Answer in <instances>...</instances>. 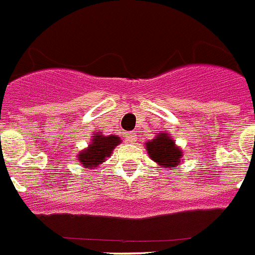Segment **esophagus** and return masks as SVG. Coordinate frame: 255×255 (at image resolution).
Listing matches in <instances>:
<instances>
[{"label":"esophagus","instance_id":"34e87169","mask_svg":"<svg viewBox=\"0 0 255 255\" xmlns=\"http://www.w3.org/2000/svg\"><path fill=\"white\" fill-rule=\"evenodd\" d=\"M126 139H127L128 142H136L137 136L134 133H126Z\"/></svg>","mask_w":255,"mask_h":255}]
</instances>
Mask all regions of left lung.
<instances>
[{"label": "left lung", "instance_id": "obj_1", "mask_svg": "<svg viewBox=\"0 0 255 255\" xmlns=\"http://www.w3.org/2000/svg\"><path fill=\"white\" fill-rule=\"evenodd\" d=\"M147 152L151 159L165 167L176 166L182 157V151L176 147L174 139L166 133H159L153 141L147 142Z\"/></svg>", "mask_w": 255, "mask_h": 255}]
</instances>
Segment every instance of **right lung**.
I'll return each instance as SVG.
<instances>
[{
	"label": "right lung",
	"instance_id": "1",
	"mask_svg": "<svg viewBox=\"0 0 255 255\" xmlns=\"http://www.w3.org/2000/svg\"><path fill=\"white\" fill-rule=\"evenodd\" d=\"M119 137L111 134V136H102L98 134L93 138L91 144L86 150L79 153L80 164L86 167H95L105 161V157L111 156L112 151L119 143Z\"/></svg>",
	"mask_w": 255,
	"mask_h": 255
}]
</instances>
